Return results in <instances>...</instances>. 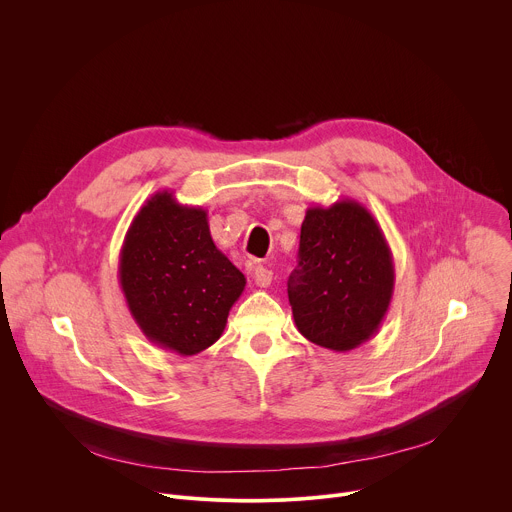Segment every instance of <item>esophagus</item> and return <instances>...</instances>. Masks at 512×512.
<instances>
[{
	"mask_svg": "<svg viewBox=\"0 0 512 512\" xmlns=\"http://www.w3.org/2000/svg\"><path fill=\"white\" fill-rule=\"evenodd\" d=\"M271 279H273L271 269H267L265 265H257V267H255V271H253V281H255L257 287H267V285L271 283Z\"/></svg>",
	"mask_w": 512,
	"mask_h": 512,
	"instance_id": "obj_1",
	"label": "esophagus"
}]
</instances>
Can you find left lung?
Wrapping results in <instances>:
<instances>
[{
  "mask_svg": "<svg viewBox=\"0 0 512 512\" xmlns=\"http://www.w3.org/2000/svg\"><path fill=\"white\" fill-rule=\"evenodd\" d=\"M298 257L287 296L302 336L334 352L371 340L395 287L393 255L375 216L348 198L310 206Z\"/></svg>",
  "mask_w": 512,
  "mask_h": 512,
  "instance_id": "left-lung-1",
  "label": "left lung"
}]
</instances>
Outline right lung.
<instances>
[{
  "mask_svg": "<svg viewBox=\"0 0 512 512\" xmlns=\"http://www.w3.org/2000/svg\"><path fill=\"white\" fill-rule=\"evenodd\" d=\"M245 275L216 249L206 210L156 192L131 221L119 253L127 308L150 342L192 356L223 336Z\"/></svg>",
  "mask_w": 512,
  "mask_h": 512,
  "instance_id": "right-lung-1",
  "label": "right lung"
}]
</instances>
